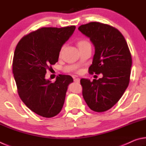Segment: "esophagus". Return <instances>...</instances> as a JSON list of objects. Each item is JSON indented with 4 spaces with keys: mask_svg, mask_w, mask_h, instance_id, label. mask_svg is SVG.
I'll return each instance as SVG.
<instances>
[{
    "mask_svg": "<svg viewBox=\"0 0 146 146\" xmlns=\"http://www.w3.org/2000/svg\"><path fill=\"white\" fill-rule=\"evenodd\" d=\"M74 81H75V82H77V83H79L80 82V78H74Z\"/></svg>",
    "mask_w": 146,
    "mask_h": 146,
    "instance_id": "34e87169",
    "label": "esophagus"
}]
</instances>
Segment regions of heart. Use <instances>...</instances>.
Returning <instances> with one entry per match:
<instances>
[{"instance_id": "heart-1", "label": "heart", "mask_w": 146, "mask_h": 146, "mask_svg": "<svg viewBox=\"0 0 146 146\" xmlns=\"http://www.w3.org/2000/svg\"><path fill=\"white\" fill-rule=\"evenodd\" d=\"M90 44V43H89L87 40H84V39H82V40L78 41V47H80V46L86 45V44Z\"/></svg>"}]
</instances>
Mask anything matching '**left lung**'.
<instances>
[{
    "instance_id": "1",
    "label": "left lung",
    "mask_w": 146,
    "mask_h": 146,
    "mask_svg": "<svg viewBox=\"0 0 146 146\" xmlns=\"http://www.w3.org/2000/svg\"><path fill=\"white\" fill-rule=\"evenodd\" d=\"M95 47L91 74H102L98 80L82 78V95L91 110L104 112L117 104L129 82L132 58L122 33L108 24L93 22L78 28Z\"/></svg>"
}]
</instances>
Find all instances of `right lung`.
<instances>
[{"mask_svg": "<svg viewBox=\"0 0 146 146\" xmlns=\"http://www.w3.org/2000/svg\"><path fill=\"white\" fill-rule=\"evenodd\" d=\"M75 26L42 28L19 41L14 52L13 73L20 98L32 111L53 117L63 107L70 75H59L54 83L45 78L46 70L57 62L63 44L72 35Z\"/></svg>", "mask_w": 146, "mask_h": 146, "instance_id": "obj_1", "label": "right lung"}]
</instances>
